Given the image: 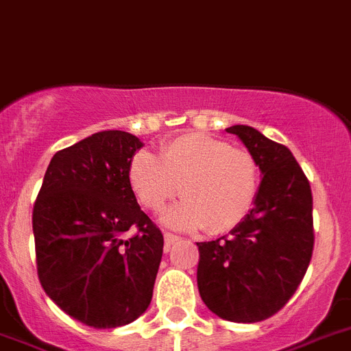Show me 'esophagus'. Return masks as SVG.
<instances>
[{"mask_svg": "<svg viewBox=\"0 0 351 351\" xmlns=\"http://www.w3.org/2000/svg\"><path fill=\"white\" fill-rule=\"evenodd\" d=\"M180 237L175 233H164V242H166V249H169L175 242H178Z\"/></svg>", "mask_w": 351, "mask_h": 351, "instance_id": "obj_1", "label": "esophagus"}]
</instances>
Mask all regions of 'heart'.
Masks as SVG:
<instances>
[{
  "label": "heart",
  "mask_w": 351,
  "mask_h": 351,
  "mask_svg": "<svg viewBox=\"0 0 351 351\" xmlns=\"http://www.w3.org/2000/svg\"><path fill=\"white\" fill-rule=\"evenodd\" d=\"M129 180L139 201L152 210L162 208L182 189L185 199L162 213L167 226H206L210 233H224L239 226L254 206L260 166L247 150L193 132L167 143L160 158L138 152L130 160Z\"/></svg>",
  "instance_id": "b5f03b06"
}]
</instances>
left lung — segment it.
<instances>
[{"label": "left lung", "instance_id": "left-lung-1", "mask_svg": "<svg viewBox=\"0 0 351 351\" xmlns=\"http://www.w3.org/2000/svg\"><path fill=\"white\" fill-rule=\"evenodd\" d=\"M234 134L261 171L254 206L228 237L199 242L197 288L213 315L256 323L276 315L302 282L313 231L311 185L293 154L247 125Z\"/></svg>", "mask_w": 351, "mask_h": 351}]
</instances>
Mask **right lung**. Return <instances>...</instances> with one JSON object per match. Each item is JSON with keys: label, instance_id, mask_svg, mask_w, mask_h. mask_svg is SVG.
<instances>
[{"label": "right lung", "instance_id": "obj_1", "mask_svg": "<svg viewBox=\"0 0 351 351\" xmlns=\"http://www.w3.org/2000/svg\"><path fill=\"white\" fill-rule=\"evenodd\" d=\"M141 146L132 134L102 130L60 150L33 206L42 288L88 327L127 325L152 302L164 239L129 180Z\"/></svg>", "mask_w": 351, "mask_h": 351}]
</instances>
